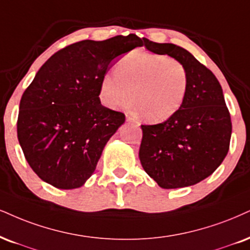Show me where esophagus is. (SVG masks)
I'll use <instances>...</instances> for the list:
<instances>
[{"label":"esophagus","instance_id":"34e87169","mask_svg":"<svg viewBox=\"0 0 250 250\" xmlns=\"http://www.w3.org/2000/svg\"><path fill=\"white\" fill-rule=\"evenodd\" d=\"M126 122L128 123H134V124H138V122L134 118H132L130 115H126Z\"/></svg>","mask_w":250,"mask_h":250}]
</instances>
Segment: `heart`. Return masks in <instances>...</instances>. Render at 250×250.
I'll list each match as a JSON object with an SVG mask.
<instances>
[{"label":"heart","instance_id":"b5f03b06","mask_svg":"<svg viewBox=\"0 0 250 250\" xmlns=\"http://www.w3.org/2000/svg\"><path fill=\"white\" fill-rule=\"evenodd\" d=\"M189 89V74L183 63L166 54L134 51L117 66V76L105 75L101 97L111 109L133 98L135 109L149 123H162L180 111Z\"/></svg>","mask_w":250,"mask_h":250}]
</instances>
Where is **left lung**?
Wrapping results in <instances>:
<instances>
[{
	"instance_id": "1",
	"label": "left lung",
	"mask_w": 250,
	"mask_h": 250,
	"mask_svg": "<svg viewBox=\"0 0 250 250\" xmlns=\"http://www.w3.org/2000/svg\"><path fill=\"white\" fill-rule=\"evenodd\" d=\"M144 45L181 61L189 74V89L176 115L141 125V166L163 189L193 186L210 176L229 153L232 122L223 89L214 74L183 47L146 38Z\"/></svg>"
}]
</instances>
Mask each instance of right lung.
Returning <instances> with one entry per match:
<instances>
[{
	"mask_svg": "<svg viewBox=\"0 0 250 250\" xmlns=\"http://www.w3.org/2000/svg\"><path fill=\"white\" fill-rule=\"evenodd\" d=\"M143 39L133 35L82 40L40 67L20 103L17 137L27 163L58 189L82 187L125 115L101 104V82L110 63Z\"/></svg>",
	"mask_w": 250,
	"mask_h": 250,
	"instance_id": "right-lung-1",
	"label": "right lung"
}]
</instances>
